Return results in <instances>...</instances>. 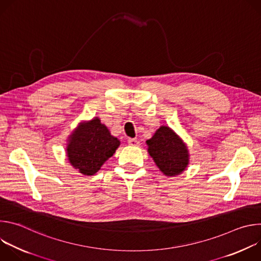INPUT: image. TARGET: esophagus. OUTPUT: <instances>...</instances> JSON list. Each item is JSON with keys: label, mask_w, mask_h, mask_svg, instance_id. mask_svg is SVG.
<instances>
[{"label": "esophagus", "mask_w": 261, "mask_h": 261, "mask_svg": "<svg viewBox=\"0 0 261 261\" xmlns=\"http://www.w3.org/2000/svg\"><path fill=\"white\" fill-rule=\"evenodd\" d=\"M128 144L133 145V146H137V145H139V141L136 138H129L128 139Z\"/></svg>", "instance_id": "34e87169"}]
</instances>
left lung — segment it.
<instances>
[{
  "mask_svg": "<svg viewBox=\"0 0 261 261\" xmlns=\"http://www.w3.org/2000/svg\"><path fill=\"white\" fill-rule=\"evenodd\" d=\"M146 144L148 153L164 174L176 175L187 167V147L170 128L160 127Z\"/></svg>",
  "mask_w": 261,
  "mask_h": 261,
  "instance_id": "obj_1",
  "label": "left lung"
}]
</instances>
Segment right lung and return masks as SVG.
<instances>
[{"label": "right lung", "instance_id": "add662e5", "mask_svg": "<svg viewBox=\"0 0 261 261\" xmlns=\"http://www.w3.org/2000/svg\"><path fill=\"white\" fill-rule=\"evenodd\" d=\"M119 145V139L110 135L99 119H94L70 136L67 153L73 167L92 175L115 154Z\"/></svg>", "mask_w": 261, "mask_h": 261}]
</instances>
